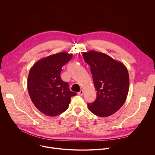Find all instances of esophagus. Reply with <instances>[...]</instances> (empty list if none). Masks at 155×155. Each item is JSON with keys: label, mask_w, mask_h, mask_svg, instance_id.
Listing matches in <instances>:
<instances>
[{"label": "esophagus", "mask_w": 155, "mask_h": 155, "mask_svg": "<svg viewBox=\"0 0 155 155\" xmlns=\"http://www.w3.org/2000/svg\"><path fill=\"white\" fill-rule=\"evenodd\" d=\"M84 94V91L83 90H80V91L79 92H78V94L79 95H82Z\"/></svg>", "instance_id": "obj_1"}]
</instances>
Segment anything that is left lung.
<instances>
[{
    "label": "left lung",
    "instance_id": "8db88e82",
    "mask_svg": "<svg viewBox=\"0 0 155 155\" xmlns=\"http://www.w3.org/2000/svg\"><path fill=\"white\" fill-rule=\"evenodd\" d=\"M82 55L90 65L97 91V99L87 104L88 108L96 116H110L126 101L129 86L127 68L123 63L103 53L91 50L84 52Z\"/></svg>",
    "mask_w": 155,
    "mask_h": 155
}]
</instances>
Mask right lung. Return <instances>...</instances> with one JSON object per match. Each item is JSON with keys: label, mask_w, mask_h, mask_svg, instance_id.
Returning <instances> with one entry per match:
<instances>
[{"label": "right lung", "mask_w": 155, "mask_h": 155, "mask_svg": "<svg viewBox=\"0 0 155 155\" xmlns=\"http://www.w3.org/2000/svg\"><path fill=\"white\" fill-rule=\"evenodd\" d=\"M72 56L66 52L51 54L38 61L30 69L29 95L35 107L46 116L54 117L64 112L71 97L77 95L70 91L68 84L60 77L63 66Z\"/></svg>", "instance_id": "right-lung-1"}]
</instances>
